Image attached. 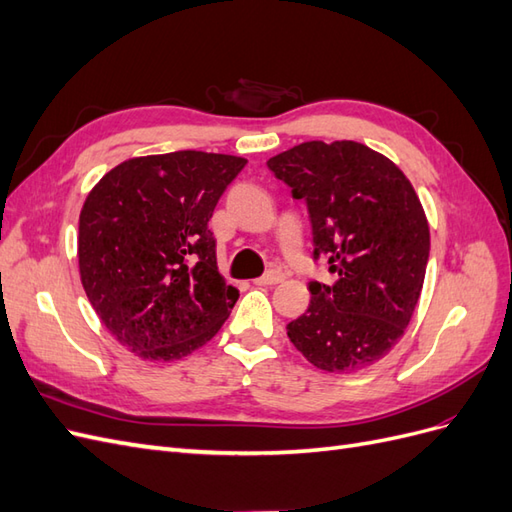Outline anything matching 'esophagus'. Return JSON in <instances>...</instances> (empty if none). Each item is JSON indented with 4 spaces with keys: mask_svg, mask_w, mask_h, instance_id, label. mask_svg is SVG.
<instances>
[{
    "mask_svg": "<svg viewBox=\"0 0 512 512\" xmlns=\"http://www.w3.org/2000/svg\"><path fill=\"white\" fill-rule=\"evenodd\" d=\"M280 282H284V273L282 271H267L265 275L262 277H258V280H254V284L256 286H275V284H280Z\"/></svg>",
    "mask_w": 512,
    "mask_h": 512,
    "instance_id": "esophagus-1",
    "label": "esophagus"
}]
</instances>
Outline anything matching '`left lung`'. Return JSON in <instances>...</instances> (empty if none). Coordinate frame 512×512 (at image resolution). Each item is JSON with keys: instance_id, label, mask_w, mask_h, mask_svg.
<instances>
[{"instance_id": "obj_1", "label": "left lung", "mask_w": 512, "mask_h": 512, "mask_svg": "<svg viewBox=\"0 0 512 512\" xmlns=\"http://www.w3.org/2000/svg\"><path fill=\"white\" fill-rule=\"evenodd\" d=\"M267 166L307 203L314 254L337 275L333 286L309 284L290 342L331 374L374 365L404 335L425 282L429 222L410 179L356 141H307Z\"/></svg>"}]
</instances>
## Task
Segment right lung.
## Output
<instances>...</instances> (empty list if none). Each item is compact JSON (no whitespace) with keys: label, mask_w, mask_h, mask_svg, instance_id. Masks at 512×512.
I'll return each mask as SVG.
<instances>
[{"label":"right lung","mask_w":512,"mask_h":512,"mask_svg":"<svg viewBox=\"0 0 512 512\" xmlns=\"http://www.w3.org/2000/svg\"><path fill=\"white\" fill-rule=\"evenodd\" d=\"M245 164L194 149L130 158L87 194L81 284L104 327L141 359H183L235 307L239 290L218 271L209 220Z\"/></svg>","instance_id":"obj_1"}]
</instances>
